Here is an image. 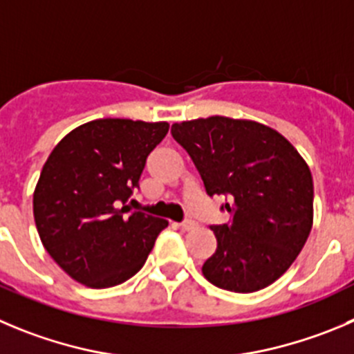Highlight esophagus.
I'll return each mask as SVG.
<instances>
[{
	"instance_id": "obj_1",
	"label": "esophagus",
	"mask_w": 354,
	"mask_h": 354,
	"mask_svg": "<svg viewBox=\"0 0 354 354\" xmlns=\"http://www.w3.org/2000/svg\"><path fill=\"white\" fill-rule=\"evenodd\" d=\"M197 223L192 222V220H188V222H183V223H178V229L180 230H192L196 229Z\"/></svg>"
}]
</instances>
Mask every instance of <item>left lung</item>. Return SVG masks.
Wrapping results in <instances>:
<instances>
[{
	"label": "left lung",
	"instance_id": "left-lung-1",
	"mask_svg": "<svg viewBox=\"0 0 354 354\" xmlns=\"http://www.w3.org/2000/svg\"><path fill=\"white\" fill-rule=\"evenodd\" d=\"M207 196H229L230 222L211 227L216 252L203 274L214 286L252 293L272 285L302 252L313 229L311 169L276 129L246 118L176 122Z\"/></svg>",
	"mask_w": 354,
	"mask_h": 354
}]
</instances>
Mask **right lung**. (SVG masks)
<instances>
[{
  "mask_svg": "<svg viewBox=\"0 0 354 354\" xmlns=\"http://www.w3.org/2000/svg\"><path fill=\"white\" fill-rule=\"evenodd\" d=\"M167 131V122L99 118L73 129L50 151L32 213L45 250L75 281L110 288L147 262L167 220L120 206Z\"/></svg>",
  "mask_w": 354,
  "mask_h": 354,
  "instance_id": "obj_1",
  "label": "right lung"
}]
</instances>
